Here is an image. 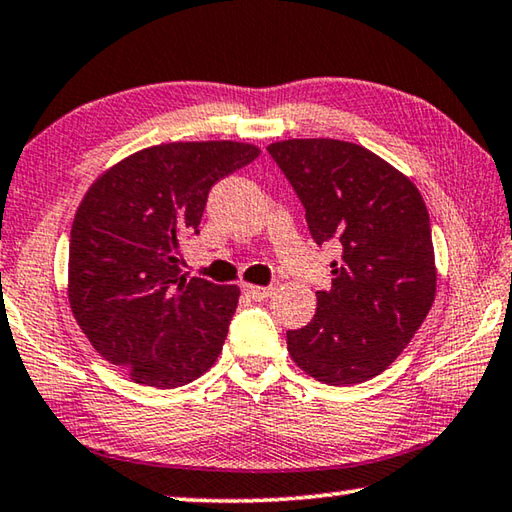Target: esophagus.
Instances as JSON below:
<instances>
[{
    "label": "esophagus",
    "mask_w": 512,
    "mask_h": 512,
    "mask_svg": "<svg viewBox=\"0 0 512 512\" xmlns=\"http://www.w3.org/2000/svg\"><path fill=\"white\" fill-rule=\"evenodd\" d=\"M241 291H244L250 300L262 302L268 296H273L275 289L273 287H257V284H244V287H241Z\"/></svg>",
    "instance_id": "esophagus-1"
}]
</instances>
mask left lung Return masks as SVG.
<instances>
[{
	"mask_svg": "<svg viewBox=\"0 0 512 512\" xmlns=\"http://www.w3.org/2000/svg\"><path fill=\"white\" fill-rule=\"evenodd\" d=\"M268 153L296 189L311 237L336 241L332 287L311 323L289 329L296 366L329 386L361 384L400 357L436 298V259L422 196L359 144L284 140Z\"/></svg>",
	"mask_w": 512,
	"mask_h": 512,
	"instance_id": "8db88e82",
	"label": "left lung"
}]
</instances>
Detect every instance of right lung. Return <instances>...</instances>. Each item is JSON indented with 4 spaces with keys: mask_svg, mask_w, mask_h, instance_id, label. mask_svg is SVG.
Listing matches in <instances>:
<instances>
[{
    "mask_svg": "<svg viewBox=\"0 0 512 512\" xmlns=\"http://www.w3.org/2000/svg\"><path fill=\"white\" fill-rule=\"evenodd\" d=\"M246 142H171L94 180L69 237L67 296L92 348L135 384L185 386L214 366L239 287L187 280L180 244L216 180L253 162Z\"/></svg>",
    "mask_w": 512,
    "mask_h": 512,
    "instance_id": "obj_1",
    "label": "right lung"
}]
</instances>
